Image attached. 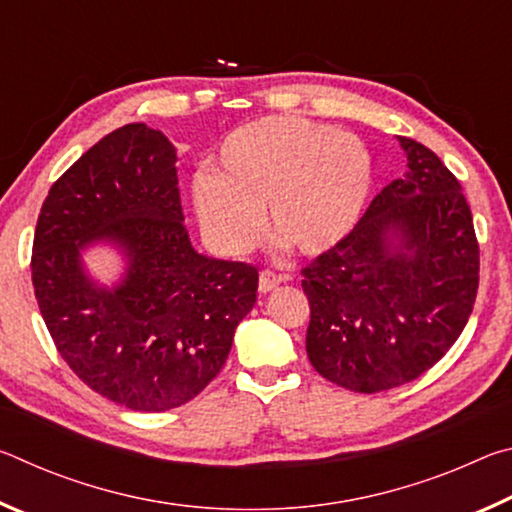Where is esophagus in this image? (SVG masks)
Returning a JSON list of instances; mask_svg holds the SVG:
<instances>
[{
  "label": "esophagus",
  "instance_id": "esophagus-1",
  "mask_svg": "<svg viewBox=\"0 0 512 512\" xmlns=\"http://www.w3.org/2000/svg\"><path fill=\"white\" fill-rule=\"evenodd\" d=\"M282 282H287V275H280V273H273V271H262L259 273V293H268V291H273L277 284H282Z\"/></svg>",
  "mask_w": 512,
  "mask_h": 512
}]
</instances>
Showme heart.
<instances>
[{
    "label": "heart",
    "instance_id": "b5f03b06",
    "mask_svg": "<svg viewBox=\"0 0 512 512\" xmlns=\"http://www.w3.org/2000/svg\"><path fill=\"white\" fill-rule=\"evenodd\" d=\"M375 180L359 137L302 117H264L225 137L214 176L194 180L198 221L223 253L259 237V214L284 246L323 255L357 228Z\"/></svg>",
    "mask_w": 512,
    "mask_h": 512
}]
</instances>
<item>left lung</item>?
I'll return each mask as SVG.
<instances>
[{
  "label": "left lung",
  "mask_w": 512,
  "mask_h": 512,
  "mask_svg": "<svg viewBox=\"0 0 512 512\" xmlns=\"http://www.w3.org/2000/svg\"><path fill=\"white\" fill-rule=\"evenodd\" d=\"M404 178L348 237L302 268L307 357L354 393L418 379L461 336L479 289V241L461 183L427 146L397 137Z\"/></svg>",
  "instance_id": "1"
}]
</instances>
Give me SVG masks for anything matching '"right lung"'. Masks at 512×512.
Here are the masks:
<instances>
[{
  "label": "right lung",
  "mask_w": 512,
  "mask_h": 512,
  "mask_svg": "<svg viewBox=\"0 0 512 512\" xmlns=\"http://www.w3.org/2000/svg\"><path fill=\"white\" fill-rule=\"evenodd\" d=\"M176 149L126 124L85 151L42 203L31 275L60 357L83 384L133 411H169L219 375L257 300V268L196 253L180 207ZM117 245L127 273L112 290L80 250Z\"/></svg>",
  "instance_id": "1"
}]
</instances>
